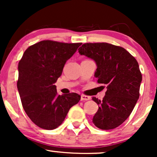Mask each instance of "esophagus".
Instances as JSON below:
<instances>
[{
    "label": "esophagus",
    "mask_w": 157,
    "mask_h": 157,
    "mask_svg": "<svg viewBox=\"0 0 157 157\" xmlns=\"http://www.w3.org/2000/svg\"><path fill=\"white\" fill-rule=\"evenodd\" d=\"M91 99V97L89 96H86V95L82 94L81 95V100L82 101H87V100H89Z\"/></svg>",
    "instance_id": "34e87169"
}]
</instances>
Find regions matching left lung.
<instances>
[{"label":"left lung","instance_id":"8db88e82","mask_svg":"<svg viewBox=\"0 0 157 157\" xmlns=\"http://www.w3.org/2000/svg\"><path fill=\"white\" fill-rule=\"evenodd\" d=\"M78 50L96 62L97 82L107 89L102 100L92 98L99 105L93 123L102 130L115 128L130 116L140 97L142 74L137 61L124 48L108 43H86Z\"/></svg>","mask_w":157,"mask_h":157}]
</instances>
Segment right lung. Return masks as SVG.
Returning a JSON list of instances; mask_svg holds the SVG:
<instances>
[{"label": "right lung", "instance_id": "obj_1", "mask_svg": "<svg viewBox=\"0 0 157 157\" xmlns=\"http://www.w3.org/2000/svg\"><path fill=\"white\" fill-rule=\"evenodd\" d=\"M81 44L45 40L30 46L19 61L17 86L23 108L41 128L58 127L69 109L80 101L77 93L59 95L54 83Z\"/></svg>", "mask_w": 157, "mask_h": 157}]
</instances>
